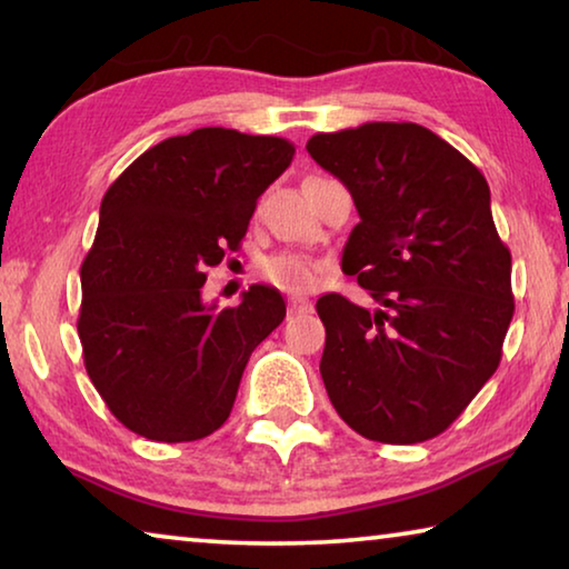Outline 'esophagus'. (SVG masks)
Instances as JSON below:
<instances>
[{
    "mask_svg": "<svg viewBox=\"0 0 569 569\" xmlns=\"http://www.w3.org/2000/svg\"><path fill=\"white\" fill-rule=\"evenodd\" d=\"M311 311H313V303L311 301H303V298H291V301H288V316L311 313Z\"/></svg>",
    "mask_w": 569,
    "mask_h": 569,
    "instance_id": "34e87169",
    "label": "esophagus"
}]
</instances>
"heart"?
I'll return each mask as SVG.
<instances>
[{
    "label": "heart",
    "instance_id": "1",
    "mask_svg": "<svg viewBox=\"0 0 569 569\" xmlns=\"http://www.w3.org/2000/svg\"><path fill=\"white\" fill-rule=\"evenodd\" d=\"M261 273L268 283L278 288V291L301 296L313 291V288L321 283L323 263L303 253H278L273 258H268Z\"/></svg>",
    "mask_w": 569,
    "mask_h": 569
}]
</instances>
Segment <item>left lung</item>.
I'll return each instance as SVG.
<instances>
[{"instance_id": "left-lung-1", "label": "left lung", "mask_w": 569, "mask_h": 569, "mask_svg": "<svg viewBox=\"0 0 569 569\" xmlns=\"http://www.w3.org/2000/svg\"><path fill=\"white\" fill-rule=\"evenodd\" d=\"M306 150L351 192L361 220L341 266L381 306L316 303L333 409L381 445L435 439L497 371L515 313L487 180L417 122L316 132Z\"/></svg>"}]
</instances>
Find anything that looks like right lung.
<instances>
[{
	"label": "right lung",
	"instance_id": "right-lung-1",
	"mask_svg": "<svg viewBox=\"0 0 569 569\" xmlns=\"http://www.w3.org/2000/svg\"><path fill=\"white\" fill-rule=\"evenodd\" d=\"M293 152L273 134L200 128L142 152L104 192L77 333L90 381L134 435L178 445L230 417L250 353L286 303L250 286L240 306L216 311L200 288Z\"/></svg>",
	"mask_w": 569,
	"mask_h": 569
}]
</instances>
